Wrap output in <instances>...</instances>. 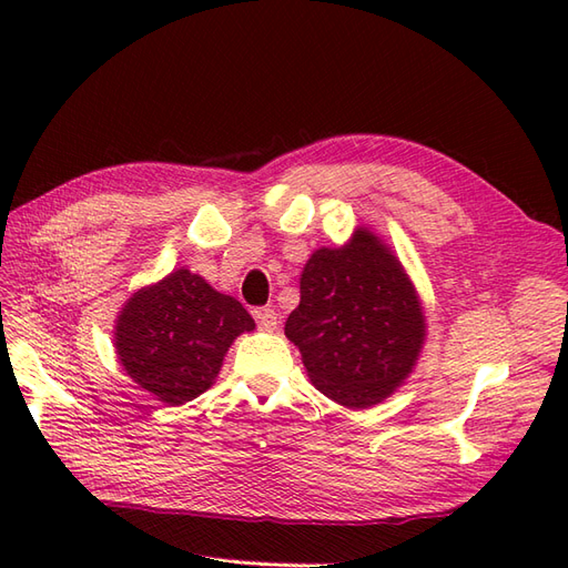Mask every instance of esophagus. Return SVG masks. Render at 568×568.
I'll return each mask as SVG.
<instances>
[{
	"label": "esophagus",
	"mask_w": 568,
	"mask_h": 568,
	"mask_svg": "<svg viewBox=\"0 0 568 568\" xmlns=\"http://www.w3.org/2000/svg\"><path fill=\"white\" fill-rule=\"evenodd\" d=\"M255 322H257V329L263 332H274L277 329V313L272 311V307H261V311H255Z\"/></svg>",
	"instance_id": "esophagus-1"
}]
</instances>
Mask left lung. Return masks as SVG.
<instances>
[{"mask_svg":"<svg viewBox=\"0 0 568 568\" xmlns=\"http://www.w3.org/2000/svg\"><path fill=\"white\" fill-rule=\"evenodd\" d=\"M284 334L326 398L369 407L407 379L426 324L398 257L359 227L346 246L320 248L305 263L301 303Z\"/></svg>","mask_w":568,"mask_h":568,"instance_id":"left-lung-1","label":"left lung"}]
</instances>
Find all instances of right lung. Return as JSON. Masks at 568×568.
<instances>
[{
	"instance_id": "add662e5",
	"label": "right lung",
	"mask_w": 568,
	"mask_h": 568,
	"mask_svg": "<svg viewBox=\"0 0 568 568\" xmlns=\"http://www.w3.org/2000/svg\"><path fill=\"white\" fill-rule=\"evenodd\" d=\"M253 329L242 303L182 267L125 303L115 353L134 384L165 405H184L213 386L232 341Z\"/></svg>"
}]
</instances>
